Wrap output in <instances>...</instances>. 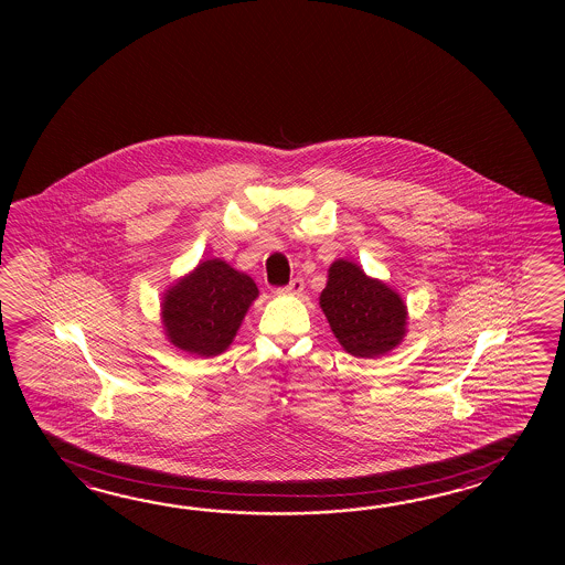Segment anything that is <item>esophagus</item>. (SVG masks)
<instances>
[{
  "label": "esophagus",
  "instance_id": "obj_1",
  "mask_svg": "<svg viewBox=\"0 0 565 565\" xmlns=\"http://www.w3.org/2000/svg\"><path fill=\"white\" fill-rule=\"evenodd\" d=\"M302 288H305V280L302 278L297 277L292 278L290 282H288L287 287L278 288V295H299L302 292Z\"/></svg>",
  "mask_w": 565,
  "mask_h": 565
}]
</instances>
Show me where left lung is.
Wrapping results in <instances>:
<instances>
[{
	"label": "left lung",
	"mask_w": 565,
	"mask_h": 565,
	"mask_svg": "<svg viewBox=\"0 0 565 565\" xmlns=\"http://www.w3.org/2000/svg\"><path fill=\"white\" fill-rule=\"evenodd\" d=\"M321 309L339 343L355 358H377L406 333V305L360 266L337 260L321 292Z\"/></svg>",
	"instance_id": "8db88e82"
}]
</instances>
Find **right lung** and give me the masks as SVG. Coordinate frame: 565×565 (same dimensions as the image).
<instances>
[{"mask_svg":"<svg viewBox=\"0 0 565 565\" xmlns=\"http://www.w3.org/2000/svg\"><path fill=\"white\" fill-rule=\"evenodd\" d=\"M253 278L222 260H205L171 288L163 300V324L171 343L200 358L228 348L250 302Z\"/></svg>","mask_w":565,"mask_h":565,"instance_id":"right-lung-1","label":"right lung"}]
</instances>
